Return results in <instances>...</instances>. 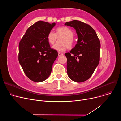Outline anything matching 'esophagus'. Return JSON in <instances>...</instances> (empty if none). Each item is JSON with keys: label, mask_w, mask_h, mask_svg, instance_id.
Returning a JSON list of instances; mask_svg holds the SVG:
<instances>
[{"label": "esophagus", "mask_w": 121, "mask_h": 121, "mask_svg": "<svg viewBox=\"0 0 121 121\" xmlns=\"http://www.w3.org/2000/svg\"><path fill=\"white\" fill-rule=\"evenodd\" d=\"M63 55V54L62 53H61L60 52H58V56H62Z\"/></svg>", "instance_id": "1"}]
</instances>
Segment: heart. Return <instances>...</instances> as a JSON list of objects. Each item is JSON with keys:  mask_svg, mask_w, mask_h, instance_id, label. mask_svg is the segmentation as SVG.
<instances>
[{"mask_svg": "<svg viewBox=\"0 0 121 121\" xmlns=\"http://www.w3.org/2000/svg\"><path fill=\"white\" fill-rule=\"evenodd\" d=\"M56 31V33L53 30L49 31L47 36L48 42L51 44H53L55 42L57 36L61 35L64 37L62 40L63 44L62 45L55 44L52 47L53 49L58 52H64L66 50V46L68 48L73 46L74 42L73 39L74 33L70 28L65 26L60 27L57 28Z\"/></svg>", "mask_w": 121, "mask_h": 121, "instance_id": "1", "label": "heart"}]
</instances>
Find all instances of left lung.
I'll return each mask as SVG.
<instances>
[{
  "instance_id": "8db88e82",
  "label": "left lung",
  "mask_w": 121,
  "mask_h": 121,
  "mask_svg": "<svg viewBox=\"0 0 121 121\" xmlns=\"http://www.w3.org/2000/svg\"><path fill=\"white\" fill-rule=\"evenodd\" d=\"M65 25L73 27L78 38L75 47L65 54L67 73L73 81L82 82L92 76L99 63L100 41L94 30L87 24L74 20Z\"/></svg>"
}]
</instances>
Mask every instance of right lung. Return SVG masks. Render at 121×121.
Wrapping results in <instances>:
<instances>
[{
    "mask_svg": "<svg viewBox=\"0 0 121 121\" xmlns=\"http://www.w3.org/2000/svg\"><path fill=\"white\" fill-rule=\"evenodd\" d=\"M56 23L39 21L30 27L19 45V61L26 76L41 82L50 75L57 52L51 49L47 34Z\"/></svg>",
    "mask_w": 121,
    "mask_h": 121,
    "instance_id": "1",
    "label": "right lung"
}]
</instances>
